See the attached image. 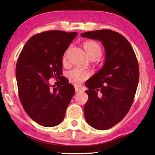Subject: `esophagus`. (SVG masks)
Instances as JSON below:
<instances>
[{
  "mask_svg": "<svg viewBox=\"0 0 155 155\" xmlns=\"http://www.w3.org/2000/svg\"><path fill=\"white\" fill-rule=\"evenodd\" d=\"M75 91L76 93H78V92H80V91H81V89L79 88V87H75Z\"/></svg>",
  "mask_w": 155,
  "mask_h": 155,
  "instance_id": "34e87169",
  "label": "esophagus"
}]
</instances>
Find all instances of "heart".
Wrapping results in <instances>:
<instances>
[{"mask_svg": "<svg viewBox=\"0 0 155 155\" xmlns=\"http://www.w3.org/2000/svg\"><path fill=\"white\" fill-rule=\"evenodd\" d=\"M83 47L87 54V57L91 60H94L97 58H99L102 55L103 51H102V47L100 44L96 41L88 40L85 41L83 44ZM69 49L65 52L63 61L65 62L66 61V57ZM68 77L72 83L74 84H79L83 81L87 79L90 77V72L87 70L81 69V68H74L68 72Z\"/></svg>", "mask_w": 155, "mask_h": 155, "instance_id": "obj_1", "label": "heart"}]
</instances>
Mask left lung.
<instances>
[{
  "label": "left lung",
  "instance_id": "8db88e82",
  "mask_svg": "<svg viewBox=\"0 0 155 155\" xmlns=\"http://www.w3.org/2000/svg\"><path fill=\"white\" fill-rule=\"evenodd\" d=\"M101 41L105 51L104 65L86 82L88 101L84 106L87 122L98 130L111 128L124 118L134 101L140 71L128 41L109 29L81 34Z\"/></svg>",
  "mask_w": 155,
  "mask_h": 155
}]
</instances>
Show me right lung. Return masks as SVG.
Segmentation results:
<instances>
[{
	"instance_id": "obj_1",
	"label": "right lung",
	"mask_w": 155,
	"mask_h": 155,
	"mask_svg": "<svg viewBox=\"0 0 155 155\" xmlns=\"http://www.w3.org/2000/svg\"><path fill=\"white\" fill-rule=\"evenodd\" d=\"M77 32L53 30L28 40L18 57L15 76L18 94L25 111L43 127L60 124L74 96V87L62 74V58ZM58 78L57 87L51 90L48 80Z\"/></svg>"
}]
</instances>
